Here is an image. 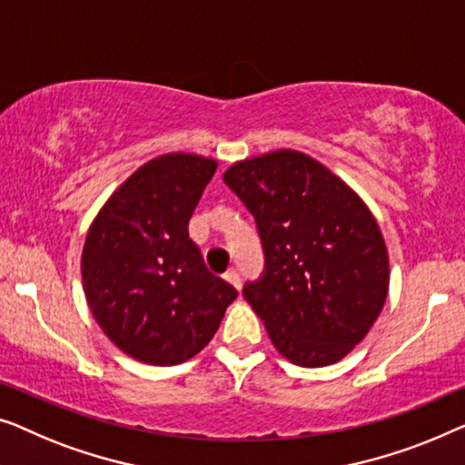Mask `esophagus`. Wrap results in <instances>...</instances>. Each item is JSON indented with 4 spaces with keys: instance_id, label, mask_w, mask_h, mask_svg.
<instances>
[{
    "instance_id": "1",
    "label": "esophagus",
    "mask_w": 465,
    "mask_h": 465,
    "mask_svg": "<svg viewBox=\"0 0 465 465\" xmlns=\"http://www.w3.org/2000/svg\"><path fill=\"white\" fill-rule=\"evenodd\" d=\"M225 280H227V282H230L232 286H235V289L240 291V286H242V278H240V273H238V272H235V270L227 272V273H225Z\"/></svg>"
}]
</instances>
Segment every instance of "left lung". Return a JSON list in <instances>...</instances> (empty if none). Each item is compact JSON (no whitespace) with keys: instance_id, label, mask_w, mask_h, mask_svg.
Returning a JSON list of instances; mask_svg holds the SVG:
<instances>
[{"instance_id":"1","label":"left lung","mask_w":465,"mask_h":465,"mask_svg":"<svg viewBox=\"0 0 465 465\" xmlns=\"http://www.w3.org/2000/svg\"><path fill=\"white\" fill-rule=\"evenodd\" d=\"M223 181L263 242L265 273L244 299L272 343L299 366L339 362L375 324L390 289L388 248L369 206L295 149L235 162Z\"/></svg>"}]
</instances>
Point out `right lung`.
<instances>
[{"label":"right lung","instance_id":"1","mask_svg":"<svg viewBox=\"0 0 465 465\" xmlns=\"http://www.w3.org/2000/svg\"><path fill=\"white\" fill-rule=\"evenodd\" d=\"M217 166L198 153L158 155L111 193L90 225L84 295L104 335L134 361L173 366L193 358L238 297L208 272L187 232Z\"/></svg>","mask_w":465,"mask_h":465}]
</instances>
